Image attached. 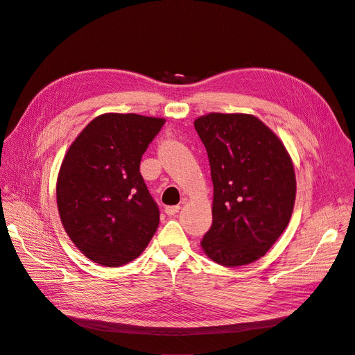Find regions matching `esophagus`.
I'll return each mask as SVG.
<instances>
[{
    "mask_svg": "<svg viewBox=\"0 0 355 355\" xmlns=\"http://www.w3.org/2000/svg\"><path fill=\"white\" fill-rule=\"evenodd\" d=\"M180 211V206H168L165 207V213L168 216H175Z\"/></svg>",
    "mask_w": 355,
    "mask_h": 355,
    "instance_id": "34e87169",
    "label": "esophagus"
}]
</instances>
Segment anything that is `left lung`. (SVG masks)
Here are the masks:
<instances>
[{"label":"left lung","instance_id":"obj_1","mask_svg":"<svg viewBox=\"0 0 355 355\" xmlns=\"http://www.w3.org/2000/svg\"><path fill=\"white\" fill-rule=\"evenodd\" d=\"M194 128L207 149L213 225L201 248L221 266L249 265L266 254L295 206L296 178L284 142L248 114L200 116Z\"/></svg>","mask_w":355,"mask_h":355}]
</instances>
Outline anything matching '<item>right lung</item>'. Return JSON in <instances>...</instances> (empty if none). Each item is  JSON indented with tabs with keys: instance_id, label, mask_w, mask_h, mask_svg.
Instances as JSON below:
<instances>
[{
	"instance_id": "obj_1",
	"label": "right lung",
	"mask_w": 355,
	"mask_h": 355,
	"mask_svg": "<svg viewBox=\"0 0 355 355\" xmlns=\"http://www.w3.org/2000/svg\"><path fill=\"white\" fill-rule=\"evenodd\" d=\"M165 119L103 114L90 121L63 158L55 197L62 225L92 262L119 268L137 259L159 225L139 173Z\"/></svg>"
}]
</instances>
